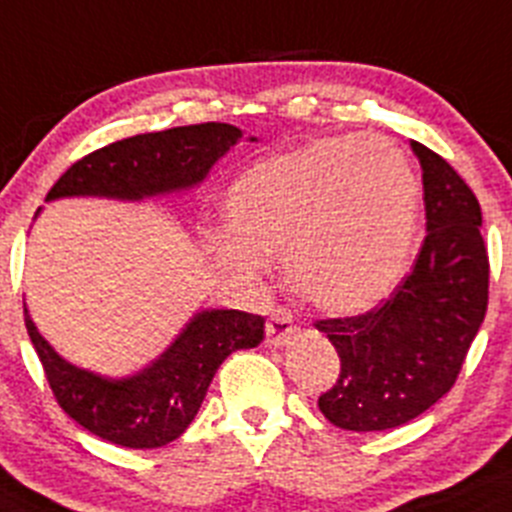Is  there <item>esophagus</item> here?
<instances>
[{"instance_id":"34e87169","label":"esophagus","mask_w":512,"mask_h":512,"mask_svg":"<svg viewBox=\"0 0 512 512\" xmlns=\"http://www.w3.org/2000/svg\"><path fill=\"white\" fill-rule=\"evenodd\" d=\"M294 334L296 319L291 311L276 309L271 319L266 321V344L269 347H284V344H289V339H294Z\"/></svg>"}]
</instances>
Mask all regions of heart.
Instances as JSON below:
<instances>
[{
	"mask_svg": "<svg viewBox=\"0 0 512 512\" xmlns=\"http://www.w3.org/2000/svg\"><path fill=\"white\" fill-rule=\"evenodd\" d=\"M417 203V178L397 145L379 135L319 138L248 168L228 191V226L203 243L243 284L264 279V256H281L306 301L352 314L407 271Z\"/></svg>",
	"mask_w": 512,
	"mask_h": 512,
	"instance_id": "heart-1",
	"label": "heart"
}]
</instances>
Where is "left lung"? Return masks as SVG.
Masks as SVG:
<instances>
[{"label":"left lung","mask_w":512,"mask_h":512,"mask_svg":"<svg viewBox=\"0 0 512 512\" xmlns=\"http://www.w3.org/2000/svg\"><path fill=\"white\" fill-rule=\"evenodd\" d=\"M410 145L427 218L410 276L367 314L316 324L342 359L319 410L342 430H392L430 410L455 384L488 309L478 198L447 160L417 140Z\"/></svg>","instance_id":"obj_1"}]
</instances>
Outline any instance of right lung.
<instances>
[{"label": "right lung", "instance_id": "obj_1", "mask_svg": "<svg viewBox=\"0 0 512 512\" xmlns=\"http://www.w3.org/2000/svg\"><path fill=\"white\" fill-rule=\"evenodd\" d=\"M238 140L243 133L228 123L133 135L77 160L47 193V203L60 198L140 203L191 191ZM24 324L62 410L92 435L133 450H153L183 435L223 359L236 349L259 347L264 339V316L201 309L148 367L128 377H105L60 357L27 304Z\"/></svg>", "mask_w": 512, "mask_h": 512}]
</instances>
